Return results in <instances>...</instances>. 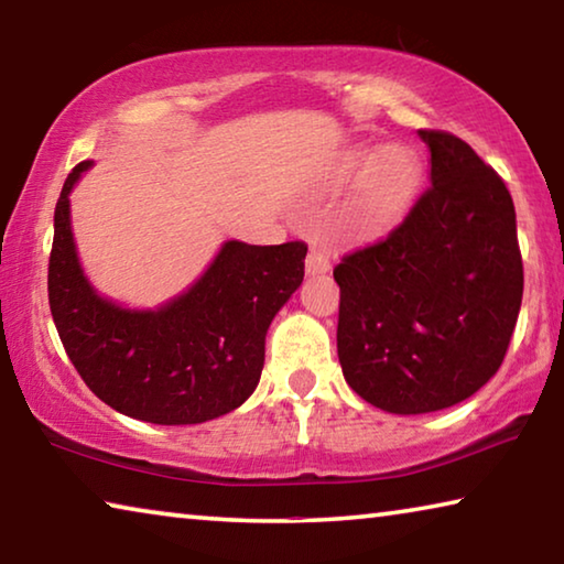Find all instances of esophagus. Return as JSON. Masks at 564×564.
<instances>
[{
    "label": "esophagus",
    "mask_w": 564,
    "mask_h": 564,
    "mask_svg": "<svg viewBox=\"0 0 564 564\" xmlns=\"http://www.w3.org/2000/svg\"><path fill=\"white\" fill-rule=\"evenodd\" d=\"M326 271H330L328 253L321 251V248H311L308 259H305V273L318 275V273H326Z\"/></svg>",
    "instance_id": "obj_1"
}]
</instances>
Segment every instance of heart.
Here are the masks:
<instances>
[{"instance_id":"heart-1","label":"heart","mask_w":564,"mask_h":564,"mask_svg":"<svg viewBox=\"0 0 564 564\" xmlns=\"http://www.w3.org/2000/svg\"><path fill=\"white\" fill-rule=\"evenodd\" d=\"M343 174L356 181L348 228L356 236H373L395 224L413 202L420 184V161L408 147L358 149L346 159Z\"/></svg>"}]
</instances>
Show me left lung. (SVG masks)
I'll return each instance as SVG.
<instances>
[{
  "label": "left lung",
  "instance_id": "8db88e82",
  "mask_svg": "<svg viewBox=\"0 0 564 564\" xmlns=\"http://www.w3.org/2000/svg\"><path fill=\"white\" fill-rule=\"evenodd\" d=\"M431 186L333 269L346 383L395 415L451 408L498 373L522 303L512 196L463 139L420 129Z\"/></svg>",
  "mask_w": 564,
  "mask_h": 564
}]
</instances>
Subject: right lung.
Returning <instances> with one entry per match:
<instances>
[{"label":"right lung","mask_w":564,"mask_h":564,"mask_svg":"<svg viewBox=\"0 0 564 564\" xmlns=\"http://www.w3.org/2000/svg\"><path fill=\"white\" fill-rule=\"evenodd\" d=\"M64 181L54 212L50 308L76 373L104 403L156 425H196L236 410L261 380L265 330L303 281L308 246L226 241L186 293L129 311L94 291L76 256Z\"/></svg>","instance_id":"right-lung-1"}]
</instances>
